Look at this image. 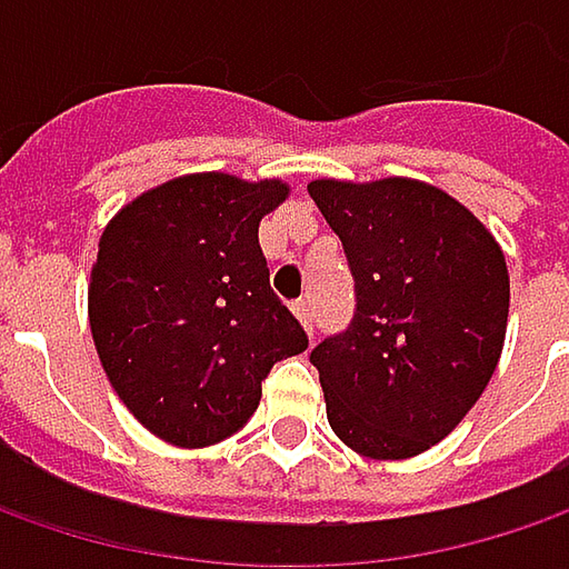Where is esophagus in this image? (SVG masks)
I'll return each mask as SVG.
<instances>
[{
  "mask_svg": "<svg viewBox=\"0 0 569 569\" xmlns=\"http://www.w3.org/2000/svg\"><path fill=\"white\" fill-rule=\"evenodd\" d=\"M295 317L300 319V326L313 336V307L307 303V300H297L295 303Z\"/></svg>",
  "mask_w": 569,
  "mask_h": 569,
  "instance_id": "obj_1",
  "label": "esophagus"
}]
</instances>
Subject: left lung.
Returning a JSON list of instances; mask_svg holds the SVG:
<instances>
[{
	"instance_id": "1",
	"label": "left lung",
	"mask_w": 569,
	"mask_h": 569,
	"mask_svg": "<svg viewBox=\"0 0 569 569\" xmlns=\"http://www.w3.org/2000/svg\"><path fill=\"white\" fill-rule=\"evenodd\" d=\"M355 278V317L310 351L329 425L355 452L408 459L440 443L491 380L510 274L485 224L415 180L310 183Z\"/></svg>"
}]
</instances>
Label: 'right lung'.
<instances>
[{
	"label": "right lung",
	"mask_w": 569,
	"mask_h": 569,
	"mask_svg": "<svg viewBox=\"0 0 569 569\" xmlns=\"http://www.w3.org/2000/svg\"><path fill=\"white\" fill-rule=\"evenodd\" d=\"M284 196L278 180L180 177L122 208L100 237L88 288L100 363L167 443L237 433L274 363L307 351L259 247V221Z\"/></svg>",
	"instance_id": "obj_1"
}]
</instances>
